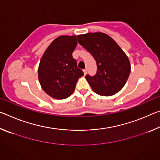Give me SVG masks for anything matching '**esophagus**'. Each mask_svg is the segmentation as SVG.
<instances>
[{
  "mask_svg": "<svg viewBox=\"0 0 160 160\" xmlns=\"http://www.w3.org/2000/svg\"><path fill=\"white\" fill-rule=\"evenodd\" d=\"M83 72H84V75H86L87 74V69H84L83 70Z\"/></svg>",
  "mask_w": 160,
  "mask_h": 160,
  "instance_id": "esophagus-1",
  "label": "esophagus"
}]
</instances>
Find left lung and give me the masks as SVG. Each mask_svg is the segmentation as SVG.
<instances>
[{
  "label": "left lung",
  "mask_w": 160,
  "mask_h": 160,
  "mask_svg": "<svg viewBox=\"0 0 160 160\" xmlns=\"http://www.w3.org/2000/svg\"><path fill=\"white\" fill-rule=\"evenodd\" d=\"M78 39L96 61V75L85 76L92 90L102 96L118 92L131 72V64L126 53L112 37L102 32L78 35Z\"/></svg>",
  "instance_id": "1"
}]
</instances>
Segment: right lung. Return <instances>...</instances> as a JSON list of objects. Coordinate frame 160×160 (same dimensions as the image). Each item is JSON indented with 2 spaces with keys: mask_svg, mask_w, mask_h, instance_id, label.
Masks as SVG:
<instances>
[{
  "mask_svg": "<svg viewBox=\"0 0 160 160\" xmlns=\"http://www.w3.org/2000/svg\"><path fill=\"white\" fill-rule=\"evenodd\" d=\"M78 44L76 36H60L43 54L38 68L40 85L53 98L63 99L74 92L78 79L83 76L72 57Z\"/></svg>",
  "mask_w": 160,
  "mask_h": 160,
  "instance_id": "right-lung-1",
  "label": "right lung"
}]
</instances>
